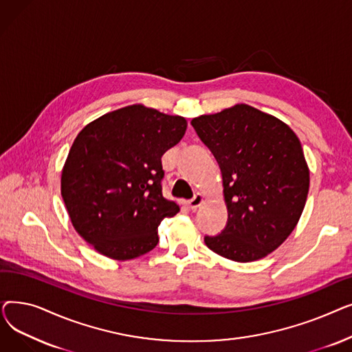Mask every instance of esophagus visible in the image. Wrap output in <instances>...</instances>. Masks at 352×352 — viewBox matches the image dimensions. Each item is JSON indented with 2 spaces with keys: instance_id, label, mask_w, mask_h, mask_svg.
Here are the masks:
<instances>
[{
  "instance_id": "obj_1",
  "label": "esophagus",
  "mask_w": 352,
  "mask_h": 352,
  "mask_svg": "<svg viewBox=\"0 0 352 352\" xmlns=\"http://www.w3.org/2000/svg\"><path fill=\"white\" fill-rule=\"evenodd\" d=\"M202 202H204V195L198 192V194H195V197L192 199L187 201V206H188V208H191L194 211L202 204Z\"/></svg>"
}]
</instances>
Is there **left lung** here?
I'll return each mask as SVG.
<instances>
[{"mask_svg":"<svg viewBox=\"0 0 352 352\" xmlns=\"http://www.w3.org/2000/svg\"><path fill=\"white\" fill-rule=\"evenodd\" d=\"M223 175L228 223L207 247L236 263L261 260L297 227L309 190L301 142L280 118L235 104L191 121Z\"/></svg>","mask_w":352,"mask_h":352,"instance_id":"left-lung-1","label":"left lung"}]
</instances>
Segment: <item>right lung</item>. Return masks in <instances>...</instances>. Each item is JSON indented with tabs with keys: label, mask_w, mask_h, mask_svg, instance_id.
<instances>
[{
	"label": "right lung",
	"mask_w": 352,
	"mask_h": 352,
	"mask_svg": "<svg viewBox=\"0 0 352 352\" xmlns=\"http://www.w3.org/2000/svg\"><path fill=\"white\" fill-rule=\"evenodd\" d=\"M187 120L133 104L87 124L61 171L72 227L111 260L128 261L158 244V226L179 207L162 195L161 157L186 134Z\"/></svg>",
	"instance_id": "1"
}]
</instances>
